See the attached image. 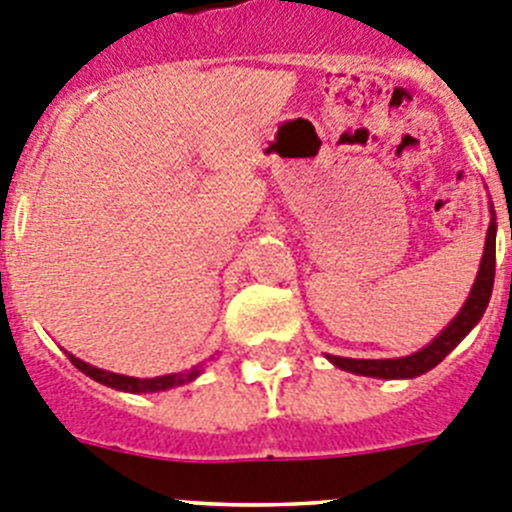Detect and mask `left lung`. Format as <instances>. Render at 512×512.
Wrapping results in <instances>:
<instances>
[{
	"instance_id": "left-lung-1",
	"label": "left lung",
	"mask_w": 512,
	"mask_h": 512,
	"mask_svg": "<svg viewBox=\"0 0 512 512\" xmlns=\"http://www.w3.org/2000/svg\"><path fill=\"white\" fill-rule=\"evenodd\" d=\"M490 228H487L485 238V253L479 261L477 279H474L472 289H469L467 302L456 312V318L451 320L446 328L433 338L428 346L402 359H346V356H328V361L343 372L359 374V377H374V379H413L420 374L431 372L433 366L441 364L446 356L459 346L464 338L469 336V330L482 320L487 305H490L492 284H495V238H497V223L495 210L490 205Z\"/></svg>"
}]
</instances>
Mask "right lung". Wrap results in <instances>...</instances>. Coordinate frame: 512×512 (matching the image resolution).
<instances>
[{"label":"right lung","instance_id":"obj_1","mask_svg":"<svg viewBox=\"0 0 512 512\" xmlns=\"http://www.w3.org/2000/svg\"><path fill=\"white\" fill-rule=\"evenodd\" d=\"M66 356H69L71 364H74L79 372L92 377L94 382L107 384V387H112V390L130 392V395H146V392H164V390H171V387H182V384L194 382V379L202 374V364H197L192 366V369H187V372L164 374V377H153V379H138V377H125V374L107 372V369H97V366L87 364V361L76 359V356L69 354V351H66Z\"/></svg>","mask_w":512,"mask_h":512}]
</instances>
